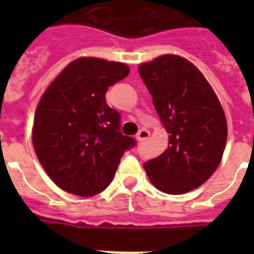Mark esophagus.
I'll return each instance as SVG.
<instances>
[{
  "mask_svg": "<svg viewBox=\"0 0 254 254\" xmlns=\"http://www.w3.org/2000/svg\"><path fill=\"white\" fill-rule=\"evenodd\" d=\"M149 135H150L149 130H146V129H141V130L137 133V135H135V139H137V141H145V139L149 138Z\"/></svg>",
  "mask_w": 254,
  "mask_h": 254,
  "instance_id": "obj_1",
  "label": "esophagus"
}]
</instances>
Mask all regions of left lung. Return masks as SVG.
Listing matches in <instances>:
<instances>
[{
    "label": "left lung",
    "mask_w": 254,
    "mask_h": 254,
    "mask_svg": "<svg viewBox=\"0 0 254 254\" xmlns=\"http://www.w3.org/2000/svg\"><path fill=\"white\" fill-rule=\"evenodd\" d=\"M169 134L167 149L143 163L155 189L182 195L197 189L220 165L227 145V119L219 97L196 65L165 54L138 67Z\"/></svg>",
    "instance_id": "1"
}]
</instances>
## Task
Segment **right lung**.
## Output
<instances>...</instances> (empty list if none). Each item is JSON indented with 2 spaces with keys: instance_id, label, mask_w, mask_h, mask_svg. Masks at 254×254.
Wrapping results in <instances>:
<instances>
[{
  "instance_id": "obj_1",
  "label": "right lung",
  "mask_w": 254,
  "mask_h": 254,
  "mask_svg": "<svg viewBox=\"0 0 254 254\" xmlns=\"http://www.w3.org/2000/svg\"><path fill=\"white\" fill-rule=\"evenodd\" d=\"M130 72L125 63L81 57L43 92L34 116V150L51 181L88 197L107 189L134 139L121 134L119 112L108 107V88Z\"/></svg>"
}]
</instances>
